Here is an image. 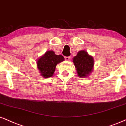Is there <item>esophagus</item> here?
Listing matches in <instances>:
<instances>
[{
	"label": "esophagus",
	"mask_w": 126,
	"mask_h": 126,
	"mask_svg": "<svg viewBox=\"0 0 126 126\" xmlns=\"http://www.w3.org/2000/svg\"><path fill=\"white\" fill-rule=\"evenodd\" d=\"M64 59L66 60H69L70 59V56H66L64 57Z\"/></svg>",
	"instance_id": "34e87169"
}]
</instances>
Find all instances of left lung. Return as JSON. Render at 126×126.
<instances>
[{
	"label": "left lung",
	"mask_w": 126,
	"mask_h": 126,
	"mask_svg": "<svg viewBox=\"0 0 126 126\" xmlns=\"http://www.w3.org/2000/svg\"><path fill=\"white\" fill-rule=\"evenodd\" d=\"M73 63L76 69L78 76L85 78L90 73L93 69L94 60L86 51H79L76 56L73 58Z\"/></svg>",
	"instance_id": "8db88e82"
}]
</instances>
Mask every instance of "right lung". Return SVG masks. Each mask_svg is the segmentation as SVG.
Instances as JSON below:
<instances>
[{"label":"right lung","mask_w":126,"mask_h":126,"mask_svg":"<svg viewBox=\"0 0 126 126\" xmlns=\"http://www.w3.org/2000/svg\"><path fill=\"white\" fill-rule=\"evenodd\" d=\"M62 55H56L53 51H48L37 60V67L43 78L51 77L56 65L64 60Z\"/></svg>","instance_id":"right-lung-1"}]
</instances>
